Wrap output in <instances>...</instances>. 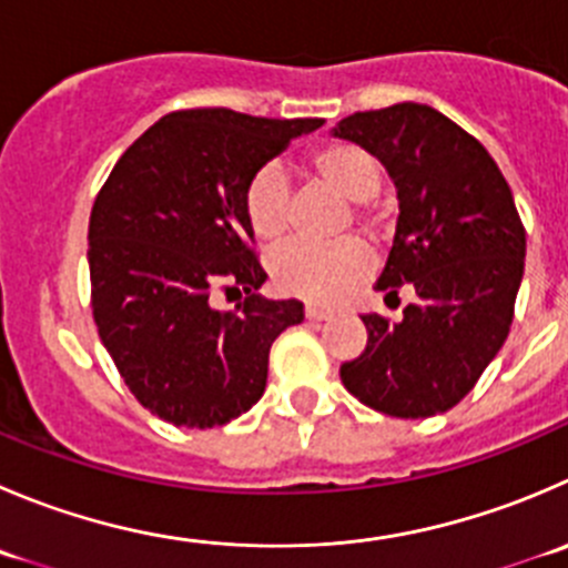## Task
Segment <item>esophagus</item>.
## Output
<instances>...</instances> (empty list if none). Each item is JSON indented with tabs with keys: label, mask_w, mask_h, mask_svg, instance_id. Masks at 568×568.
<instances>
[{
	"label": "esophagus",
	"mask_w": 568,
	"mask_h": 568,
	"mask_svg": "<svg viewBox=\"0 0 568 568\" xmlns=\"http://www.w3.org/2000/svg\"><path fill=\"white\" fill-rule=\"evenodd\" d=\"M305 316L311 318V322H327V318L333 316V313H329V311H324V307L307 305V307H305Z\"/></svg>",
	"instance_id": "esophagus-1"
}]
</instances>
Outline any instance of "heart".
Wrapping results in <instances>:
<instances>
[{
  "instance_id": "heart-1",
  "label": "heart",
  "mask_w": 568,
  "mask_h": 568,
  "mask_svg": "<svg viewBox=\"0 0 568 568\" xmlns=\"http://www.w3.org/2000/svg\"><path fill=\"white\" fill-rule=\"evenodd\" d=\"M305 174L352 202V219H346V224L355 222L368 239H383L388 216L374 200L383 183V169L372 152L333 141L305 158ZM244 216L252 235L261 241H280L288 233L291 189L277 163H266L250 178L244 189ZM268 272L283 294L316 305H335L372 272V252L361 239L327 246L294 241L268 257Z\"/></svg>"
}]
</instances>
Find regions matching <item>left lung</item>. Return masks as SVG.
I'll return each mask as SVG.
<instances>
[{"mask_svg": "<svg viewBox=\"0 0 568 568\" xmlns=\"http://www.w3.org/2000/svg\"><path fill=\"white\" fill-rule=\"evenodd\" d=\"M333 135L372 152L396 185L394 246L374 288L416 291L402 322L361 316L366 349L341 366V383L388 416H436L508 338L527 246L514 194L486 146L430 104L352 113Z\"/></svg>", "mask_w": 568, "mask_h": 568, "instance_id": "left-lung-1", "label": "left lung"}]
</instances>
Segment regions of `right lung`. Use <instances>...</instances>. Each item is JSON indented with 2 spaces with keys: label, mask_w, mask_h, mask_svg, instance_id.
<instances>
[{
  "label": "right lung",
  "mask_w": 568,
  "mask_h": 568,
  "mask_svg": "<svg viewBox=\"0 0 568 568\" xmlns=\"http://www.w3.org/2000/svg\"><path fill=\"white\" fill-rule=\"evenodd\" d=\"M322 119L227 108L163 115L119 158L88 224L99 338L146 410L178 427H219L266 390L268 349L305 318L300 300L257 294L266 272L244 216L257 169ZM216 284L244 290L216 312Z\"/></svg>",
  "instance_id": "obj_1"
}]
</instances>
